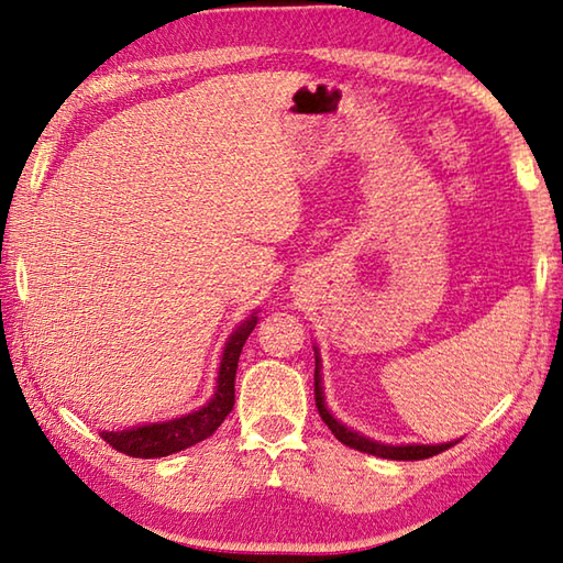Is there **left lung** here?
<instances>
[{
	"label": "left lung",
	"mask_w": 563,
	"mask_h": 563,
	"mask_svg": "<svg viewBox=\"0 0 563 563\" xmlns=\"http://www.w3.org/2000/svg\"><path fill=\"white\" fill-rule=\"evenodd\" d=\"M316 405H318V412L322 417V422L330 427V432L335 434L342 444H347V446H352V450H357V452L383 456V460H402V462L430 460V456L440 454L444 450H450V446L454 444V442H446V444H383V442L369 440V437L360 434L355 430H350V427L338 422V419L330 415V409L325 405V393H322V375H320L318 350H316Z\"/></svg>",
	"instance_id": "8db88e82"
}]
</instances>
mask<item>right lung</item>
<instances>
[{
    "label": "right lung",
    "instance_id": "add662e5",
    "mask_svg": "<svg viewBox=\"0 0 563 563\" xmlns=\"http://www.w3.org/2000/svg\"><path fill=\"white\" fill-rule=\"evenodd\" d=\"M258 316L245 318L241 325L225 342L221 369H218V385L213 397L208 399L196 412L186 417L168 419V422L161 424H144L133 427V430H121V432H101V440L109 442L113 450L123 452L129 456H139V460H156V456H168L180 450H188L198 442H203L211 437L218 427L223 424V419L231 415L235 405V369H238V357H241V350L245 345L247 335H251Z\"/></svg>",
    "mask_w": 563,
    "mask_h": 563
}]
</instances>
